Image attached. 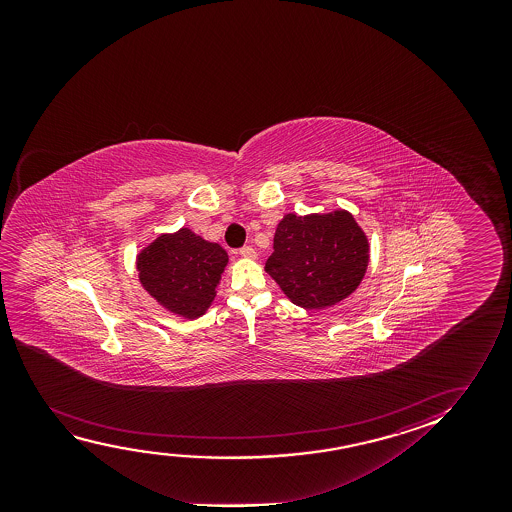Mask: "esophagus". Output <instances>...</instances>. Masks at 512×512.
Returning a JSON list of instances; mask_svg holds the SVG:
<instances>
[{
	"mask_svg": "<svg viewBox=\"0 0 512 512\" xmlns=\"http://www.w3.org/2000/svg\"><path fill=\"white\" fill-rule=\"evenodd\" d=\"M239 255H241V257H245V259H255V257H257V252L253 250L252 246H243V248L239 250Z\"/></svg>",
	"mask_w": 512,
	"mask_h": 512,
	"instance_id": "1",
	"label": "esophagus"
}]
</instances>
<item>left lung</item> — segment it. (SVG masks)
<instances>
[{
	"label": "left lung",
	"instance_id": "8db88e82",
	"mask_svg": "<svg viewBox=\"0 0 512 512\" xmlns=\"http://www.w3.org/2000/svg\"><path fill=\"white\" fill-rule=\"evenodd\" d=\"M266 273L295 306L323 309L357 290L369 266V239L350 211L281 218Z\"/></svg>",
	"mask_w": 512,
	"mask_h": 512
}]
</instances>
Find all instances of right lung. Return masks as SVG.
Here are the masks:
<instances>
[{
    "instance_id": "obj_1",
    "label": "right lung",
    "mask_w": 512,
    "mask_h": 512,
    "mask_svg": "<svg viewBox=\"0 0 512 512\" xmlns=\"http://www.w3.org/2000/svg\"><path fill=\"white\" fill-rule=\"evenodd\" d=\"M227 262L229 255L222 246L182 227L145 246L136 255V271L141 287L162 308L196 320L215 299Z\"/></svg>"
}]
</instances>
